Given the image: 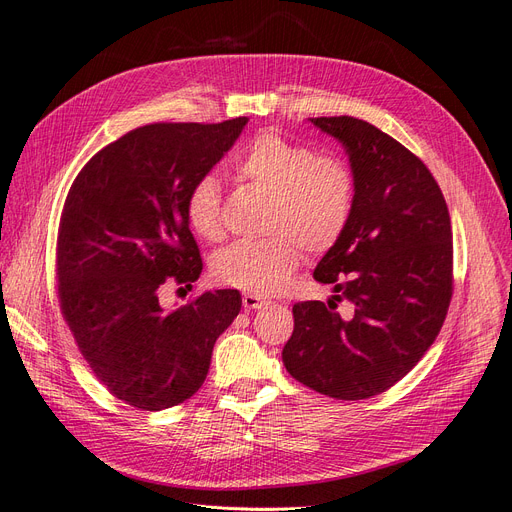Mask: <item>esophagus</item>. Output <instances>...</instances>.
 <instances>
[{
    "instance_id": "1",
    "label": "esophagus",
    "mask_w": 512,
    "mask_h": 512,
    "mask_svg": "<svg viewBox=\"0 0 512 512\" xmlns=\"http://www.w3.org/2000/svg\"><path fill=\"white\" fill-rule=\"evenodd\" d=\"M268 304L270 302L266 298H261L259 293H244L242 295V306L246 310H261V308H266Z\"/></svg>"
}]
</instances>
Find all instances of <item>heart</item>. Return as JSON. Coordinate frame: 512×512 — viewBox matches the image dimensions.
Segmentation results:
<instances>
[{
  "instance_id": "obj_1",
  "label": "heart",
  "mask_w": 512,
  "mask_h": 512,
  "mask_svg": "<svg viewBox=\"0 0 512 512\" xmlns=\"http://www.w3.org/2000/svg\"><path fill=\"white\" fill-rule=\"evenodd\" d=\"M229 170L263 195L261 240L234 242L212 257V274L244 291L276 293L300 266L302 246L323 253L340 240L355 208V176L338 157L308 144L261 134L229 161ZM185 214L193 232L214 242L223 236L221 185L204 174L191 185Z\"/></svg>"
}]
</instances>
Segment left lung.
<instances>
[{
  "instance_id": "1",
  "label": "left lung",
  "mask_w": 512,
  "mask_h": 512,
  "mask_svg": "<svg viewBox=\"0 0 512 512\" xmlns=\"http://www.w3.org/2000/svg\"><path fill=\"white\" fill-rule=\"evenodd\" d=\"M336 138L355 176V208L315 268L332 298L293 306L287 372L336 400H366L404 378L430 349L453 295L449 208L425 163L353 117L308 119ZM340 299L354 315L340 318Z\"/></svg>"
}]
</instances>
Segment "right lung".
Wrapping results in <instances>:
<instances>
[{
    "mask_svg": "<svg viewBox=\"0 0 512 512\" xmlns=\"http://www.w3.org/2000/svg\"><path fill=\"white\" fill-rule=\"evenodd\" d=\"M246 123L138 127L91 157L65 200L57 238L63 319L93 374L129 406L163 410L189 400L206 381L214 342L238 317L236 289L168 310L159 287L200 278L187 193Z\"/></svg>",
    "mask_w": 512,
    "mask_h": 512,
    "instance_id": "obj_1",
    "label": "right lung"
}]
</instances>
